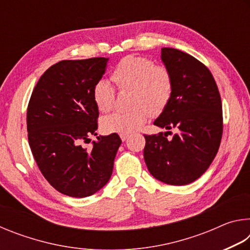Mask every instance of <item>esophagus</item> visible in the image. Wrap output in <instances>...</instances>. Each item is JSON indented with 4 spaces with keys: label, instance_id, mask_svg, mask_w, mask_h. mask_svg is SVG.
Returning <instances> with one entry per match:
<instances>
[{
    "label": "esophagus",
    "instance_id": "34e87169",
    "mask_svg": "<svg viewBox=\"0 0 250 250\" xmlns=\"http://www.w3.org/2000/svg\"><path fill=\"white\" fill-rule=\"evenodd\" d=\"M129 137H130L129 134H120V138H121L122 141H126L129 139Z\"/></svg>",
    "mask_w": 250,
    "mask_h": 250
}]
</instances>
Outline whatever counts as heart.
<instances>
[{
  "label": "heart",
  "instance_id": "obj_1",
  "mask_svg": "<svg viewBox=\"0 0 250 250\" xmlns=\"http://www.w3.org/2000/svg\"><path fill=\"white\" fill-rule=\"evenodd\" d=\"M111 79L119 90H129V109L119 110L101 119L105 133L131 134L146 124L149 116L159 117L166 111L174 94V77L166 65L155 64L146 56L129 55L118 62ZM92 98L100 111L107 112L116 103V90L105 80L92 88Z\"/></svg>",
  "mask_w": 250,
  "mask_h": 250
}]
</instances>
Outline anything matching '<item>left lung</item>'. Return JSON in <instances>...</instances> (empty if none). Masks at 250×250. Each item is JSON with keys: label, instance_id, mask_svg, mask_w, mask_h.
Segmentation results:
<instances>
[{"label": "left lung", "instance_id": "8db88e82", "mask_svg": "<svg viewBox=\"0 0 250 250\" xmlns=\"http://www.w3.org/2000/svg\"><path fill=\"white\" fill-rule=\"evenodd\" d=\"M162 61L171 69L175 87L170 104L154 125L168 131L145 134L143 155L155 179L185 185L208 168L218 151L223 135L221 95L209 69L195 57L164 47ZM172 128L178 132L167 138Z\"/></svg>", "mask_w": 250, "mask_h": 250}]
</instances>
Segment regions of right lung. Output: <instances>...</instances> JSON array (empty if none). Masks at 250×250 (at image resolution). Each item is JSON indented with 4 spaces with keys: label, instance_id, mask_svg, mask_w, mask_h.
<instances>
[{
    "label": "right lung",
    "instance_id": "obj_1",
    "mask_svg": "<svg viewBox=\"0 0 250 250\" xmlns=\"http://www.w3.org/2000/svg\"><path fill=\"white\" fill-rule=\"evenodd\" d=\"M107 58L62 61L42 75L27 107V137L42 174L58 192L86 197L107 184L121 139L98 137V108L92 88L104 74Z\"/></svg>",
    "mask_w": 250,
    "mask_h": 250
}]
</instances>
